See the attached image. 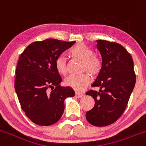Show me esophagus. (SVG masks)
Returning a JSON list of instances; mask_svg holds the SVG:
<instances>
[{"label": "esophagus", "mask_w": 146, "mask_h": 146, "mask_svg": "<svg viewBox=\"0 0 146 146\" xmlns=\"http://www.w3.org/2000/svg\"><path fill=\"white\" fill-rule=\"evenodd\" d=\"M84 95V93H82V92H76V96L77 98H80V97H82V96Z\"/></svg>", "instance_id": "esophagus-1"}]
</instances>
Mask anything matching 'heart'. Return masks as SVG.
<instances>
[{"label": "heart", "mask_w": 146, "mask_h": 146, "mask_svg": "<svg viewBox=\"0 0 146 146\" xmlns=\"http://www.w3.org/2000/svg\"><path fill=\"white\" fill-rule=\"evenodd\" d=\"M69 54L73 58L82 60V70H86L92 75L99 74L102 69V61L99 57L94 54L90 47L82 43L76 44L69 50ZM55 68L60 74H67L66 59L62 56L56 58ZM88 72H83L78 75H71L65 79V84L76 91H82L90 82V76Z\"/></svg>", "instance_id": "obj_1"}]
</instances>
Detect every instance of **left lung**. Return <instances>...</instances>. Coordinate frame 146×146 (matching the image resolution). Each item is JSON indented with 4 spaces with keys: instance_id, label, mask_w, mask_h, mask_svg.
<instances>
[{
    "instance_id": "left-lung-1",
    "label": "left lung",
    "mask_w": 146,
    "mask_h": 146,
    "mask_svg": "<svg viewBox=\"0 0 146 146\" xmlns=\"http://www.w3.org/2000/svg\"><path fill=\"white\" fill-rule=\"evenodd\" d=\"M98 50L102 57V69L92 87L99 92H86L94 99L93 109L86 113L92 125L106 126L121 116L128 104L136 81L131 54L119 43L98 40Z\"/></svg>"
}]
</instances>
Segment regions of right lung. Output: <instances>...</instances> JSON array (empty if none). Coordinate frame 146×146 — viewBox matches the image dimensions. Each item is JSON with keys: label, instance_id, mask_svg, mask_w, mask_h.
Wrapping results in <instances>:
<instances>
[{"label": "right lung", "instance_id": "right-lung-1", "mask_svg": "<svg viewBox=\"0 0 146 146\" xmlns=\"http://www.w3.org/2000/svg\"><path fill=\"white\" fill-rule=\"evenodd\" d=\"M74 43L55 39L37 41L20 56L15 92L21 109L37 125L47 126L58 121L64 110V99L75 95L71 87L60 86L62 78L54 64L56 58Z\"/></svg>", "mask_w": 146, "mask_h": 146}]
</instances>
